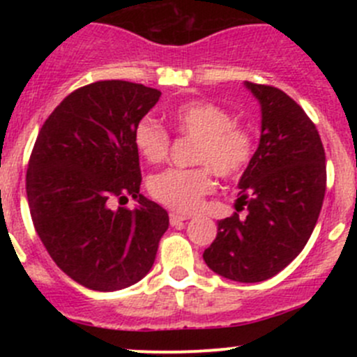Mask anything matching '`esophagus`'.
Returning <instances> with one entry per match:
<instances>
[{"label": "esophagus", "instance_id": "34e87169", "mask_svg": "<svg viewBox=\"0 0 357 357\" xmlns=\"http://www.w3.org/2000/svg\"><path fill=\"white\" fill-rule=\"evenodd\" d=\"M190 215H185V214H178V212H171L169 214V221H171L172 226H179L183 225L185 221H188Z\"/></svg>", "mask_w": 357, "mask_h": 357}]
</instances>
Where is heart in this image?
Returning <instances> with one entry per match:
<instances>
[{
    "label": "heart",
    "mask_w": 357,
    "mask_h": 357,
    "mask_svg": "<svg viewBox=\"0 0 357 357\" xmlns=\"http://www.w3.org/2000/svg\"><path fill=\"white\" fill-rule=\"evenodd\" d=\"M174 131L195 139L192 162L195 167H172L150 179V193L157 202L178 212H193L214 190L212 171L222 179H238L250 167L257 152V138L247 126L235 122L231 112L212 102L192 100L169 112ZM139 155L150 164L164 162L171 150V135L164 126L145 117L132 132Z\"/></svg>",
    "instance_id": "1"
}]
</instances>
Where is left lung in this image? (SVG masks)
<instances>
[{"instance_id": "8db88e82", "label": "left lung", "mask_w": 357, "mask_h": 357, "mask_svg": "<svg viewBox=\"0 0 357 357\" xmlns=\"http://www.w3.org/2000/svg\"><path fill=\"white\" fill-rule=\"evenodd\" d=\"M245 86L261 103V142L238 183L236 212L218 222L204 261L225 278L255 283L287 268L307 243L325 199L326 162L314 122L295 100L275 86Z\"/></svg>"}]
</instances>
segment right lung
Returning a JSON list of instances; mask_svg holds the SVG:
<instances>
[{
	"mask_svg": "<svg viewBox=\"0 0 357 357\" xmlns=\"http://www.w3.org/2000/svg\"><path fill=\"white\" fill-rule=\"evenodd\" d=\"M160 91L96 81L50 114L29 158L25 190L34 228L55 264L82 287L121 290L152 269L169 228L165 208L139 193L132 132ZM139 200L135 211L114 199Z\"/></svg>",
	"mask_w": 357,
	"mask_h": 357,
	"instance_id": "1",
	"label": "right lung"
}]
</instances>
